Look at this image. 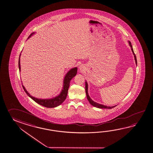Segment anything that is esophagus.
Listing matches in <instances>:
<instances>
[{
	"instance_id": "1",
	"label": "esophagus",
	"mask_w": 153,
	"mask_h": 153,
	"mask_svg": "<svg viewBox=\"0 0 153 153\" xmlns=\"http://www.w3.org/2000/svg\"><path fill=\"white\" fill-rule=\"evenodd\" d=\"M79 69L81 71H83L84 70V67L83 66L81 65L79 66Z\"/></svg>"
}]
</instances>
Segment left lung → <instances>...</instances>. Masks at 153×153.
<instances>
[{
  "label": "left lung",
  "mask_w": 153,
  "mask_h": 153,
  "mask_svg": "<svg viewBox=\"0 0 153 153\" xmlns=\"http://www.w3.org/2000/svg\"><path fill=\"white\" fill-rule=\"evenodd\" d=\"M128 42H129V45H130V47H131V50H132V52H133V54H134V59H135V61H136V64H137L136 56L134 52V50H133V48H132V45H131V43L130 41H129ZM85 93H86L88 101L89 102V103H91V105H93V106H94V107H97V108H109V109H111V108H112L113 107H114L117 106V105H116V106H112V107H108V106H105V105H103L99 104V103H97V102L93 101V100L91 99V97H89V95H88V84L87 83V82H85Z\"/></svg>",
  "instance_id": "8db88e82"
}]
</instances>
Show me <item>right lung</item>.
I'll list each match as a JSON object with an SVG mask.
<instances>
[{"label":"right lung","instance_id":"add662e5","mask_svg":"<svg viewBox=\"0 0 153 153\" xmlns=\"http://www.w3.org/2000/svg\"><path fill=\"white\" fill-rule=\"evenodd\" d=\"M33 33H31L30 35H29V36L28 38H30L31 35ZM21 56V54L19 55V57ZM19 71L21 69V66H20V60L19 58ZM77 68H75L74 69H72L70 70L66 75L65 78L64 79V86H63V89H62L61 93L59 95L58 97H56L53 99H39L37 98H35L34 97H33L31 96L28 93L27 91L25 90V88L23 87V85H22L23 88L24 89V91H25L26 94L28 95L29 97H31L33 100L35 101L36 102L40 104L41 106H44L45 107L47 108H53L56 106H59L60 104L64 101V100H65L66 97H67L68 95V89H69V86H70V81L71 80L72 78H73L74 76H75L77 74Z\"/></svg>","mask_w":153,"mask_h":153}]
</instances>
